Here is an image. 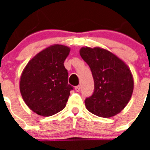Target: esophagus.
<instances>
[{
	"label": "esophagus",
	"mask_w": 150,
	"mask_h": 150,
	"mask_svg": "<svg viewBox=\"0 0 150 150\" xmlns=\"http://www.w3.org/2000/svg\"><path fill=\"white\" fill-rule=\"evenodd\" d=\"M81 87H80V86H77L75 87V90H76V91H77V92H79V91H80V89H81Z\"/></svg>",
	"instance_id": "1"
}]
</instances>
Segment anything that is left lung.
Segmentation results:
<instances>
[{"label": "left lung", "mask_w": 150, "mask_h": 150, "mask_svg": "<svg viewBox=\"0 0 150 150\" xmlns=\"http://www.w3.org/2000/svg\"><path fill=\"white\" fill-rule=\"evenodd\" d=\"M79 54L89 66L95 83L93 94L85 100L87 110L103 118L120 113L133 93L134 79L128 66L100 47H82Z\"/></svg>", "instance_id": "left-lung-1"}]
</instances>
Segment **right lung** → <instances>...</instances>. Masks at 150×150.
Masks as SVG:
<instances>
[{
  "label": "right lung",
  "instance_id": "obj_1",
  "mask_svg": "<svg viewBox=\"0 0 150 150\" xmlns=\"http://www.w3.org/2000/svg\"><path fill=\"white\" fill-rule=\"evenodd\" d=\"M70 51L63 45L50 46L33 57L24 68L19 82L21 95L37 114L50 116L65 107L73 89L64 66Z\"/></svg>",
  "mask_w": 150,
  "mask_h": 150
}]
</instances>
